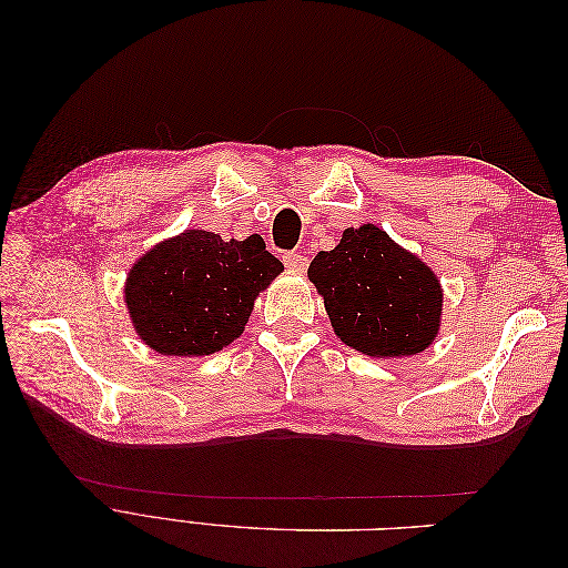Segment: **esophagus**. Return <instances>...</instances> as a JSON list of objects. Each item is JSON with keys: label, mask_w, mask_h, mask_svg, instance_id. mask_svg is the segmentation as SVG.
Listing matches in <instances>:
<instances>
[{"label": "esophagus", "mask_w": 568, "mask_h": 568, "mask_svg": "<svg viewBox=\"0 0 568 568\" xmlns=\"http://www.w3.org/2000/svg\"><path fill=\"white\" fill-rule=\"evenodd\" d=\"M284 265L291 272H303L307 267V257L303 253L291 251V253H284Z\"/></svg>", "instance_id": "esophagus-1"}]
</instances>
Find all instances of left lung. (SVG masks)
I'll return each instance as SVG.
<instances>
[{
    "instance_id": "obj_1",
    "label": "left lung",
    "mask_w": 568,
    "mask_h": 568,
    "mask_svg": "<svg viewBox=\"0 0 568 568\" xmlns=\"http://www.w3.org/2000/svg\"><path fill=\"white\" fill-rule=\"evenodd\" d=\"M307 277L346 346L372 357L415 355L432 346L443 294L419 257L374 227L346 230L334 251H320Z\"/></svg>"
}]
</instances>
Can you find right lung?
<instances>
[{
    "label": "right lung",
    "instance_id": "add662e5",
    "mask_svg": "<svg viewBox=\"0 0 568 568\" xmlns=\"http://www.w3.org/2000/svg\"><path fill=\"white\" fill-rule=\"evenodd\" d=\"M284 270L261 234L222 242L186 230L130 270L125 303L134 329L163 355H211L242 336L253 301Z\"/></svg>",
    "mask_w": 568,
    "mask_h": 568
}]
</instances>
